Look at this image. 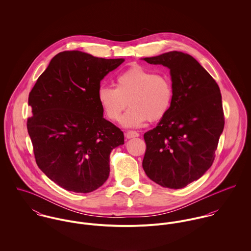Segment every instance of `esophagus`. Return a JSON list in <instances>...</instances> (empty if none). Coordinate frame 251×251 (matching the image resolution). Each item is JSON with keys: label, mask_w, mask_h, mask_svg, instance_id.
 <instances>
[{"label": "esophagus", "mask_w": 251, "mask_h": 251, "mask_svg": "<svg viewBox=\"0 0 251 251\" xmlns=\"http://www.w3.org/2000/svg\"><path fill=\"white\" fill-rule=\"evenodd\" d=\"M139 136V133L136 132V131H133V130H129L126 133V137L127 139H130V138H134V137H138Z\"/></svg>", "instance_id": "esophagus-1"}]
</instances>
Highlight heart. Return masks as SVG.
Segmentation results:
<instances>
[{
    "label": "heart",
    "instance_id": "heart-1",
    "mask_svg": "<svg viewBox=\"0 0 251 251\" xmlns=\"http://www.w3.org/2000/svg\"><path fill=\"white\" fill-rule=\"evenodd\" d=\"M98 99L113 122L121 119L128 104L130 108L123 118V125L136 127L147 120L156 122L168 114L173 104L174 88L167 77L135 64L117 76L116 88L100 87Z\"/></svg>",
    "mask_w": 251,
    "mask_h": 251
}]
</instances>
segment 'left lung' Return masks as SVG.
I'll return each instance as SVG.
<instances>
[{
	"instance_id": "1",
	"label": "left lung",
	"mask_w": 251,
	"mask_h": 251,
	"mask_svg": "<svg viewBox=\"0 0 251 251\" xmlns=\"http://www.w3.org/2000/svg\"><path fill=\"white\" fill-rule=\"evenodd\" d=\"M170 70L173 104L144 134L146 175L163 187L179 189L212 166L224 127L221 94L215 79L192 56L179 51L145 58Z\"/></svg>"
}]
</instances>
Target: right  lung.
<instances>
[{
	"instance_id": "obj_1",
	"label": "right lung",
	"mask_w": 251,
	"mask_h": 251,
	"mask_svg": "<svg viewBox=\"0 0 251 251\" xmlns=\"http://www.w3.org/2000/svg\"><path fill=\"white\" fill-rule=\"evenodd\" d=\"M125 59L97 58L81 51L57 54L29 94L33 116L27 128L38 168L61 187L77 193L108 179L111 151L124 132L103 118L100 81Z\"/></svg>"
}]
</instances>
